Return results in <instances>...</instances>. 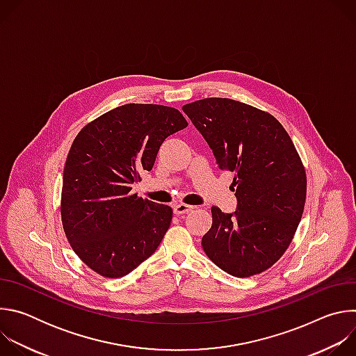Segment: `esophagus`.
Instances as JSON below:
<instances>
[{
	"label": "esophagus",
	"instance_id": "1",
	"mask_svg": "<svg viewBox=\"0 0 356 356\" xmlns=\"http://www.w3.org/2000/svg\"><path fill=\"white\" fill-rule=\"evenodd\" d=\"M194 207L193 206H188V204H183V202H179V204L173 206V213L176 216H181V214H186L188 211H191Z\"/></svg>",
	"mask_w": 356,
	"mask_h": 356
}]
</instances>
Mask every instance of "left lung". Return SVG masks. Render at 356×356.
Instances as JSON below:
<instances>
[{
  "mask_svg": "<svg viewBox=\"0 0 356 356\" xmlns=\"http://www.w3.org/2000/svg\"><path fill=\"white\" fill-rule=\"evenodd\" d=\"M183 111L218 168L234 172L236 210L211 209L202 249L232 276L258 275L279 261L302 216L307 180L297 150L275 117L239 101L211 97Z\"/></svg>",
  "mask_w": 356,
  "mask_h": 356,
  "instance_id": "obj_1",
  "label": "left lung"
}]
</instances>
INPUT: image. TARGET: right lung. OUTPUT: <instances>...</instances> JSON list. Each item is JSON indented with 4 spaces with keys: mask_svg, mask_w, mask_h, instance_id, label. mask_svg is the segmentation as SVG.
Listing matches in <instances>:
<instances>
[{
    "mask_svg": "<svg viewBox=\"0 0 356 356\" xmlns=\"http://www.w3.org/2000/svg\"><path fill=\"white\" fill-rule=\"evenodd\" d=\"M187 127L172 107L125 104L86 125L63 172L62 222L76 255L104 277H122L161 245L172 209L131 194L163 140Z\"/></svg>",
    "mask_w": 356,
    "mask_h": 356,
    "instance_id": "right-lung-1",
    "label": "right lung"
}]
</instances>
